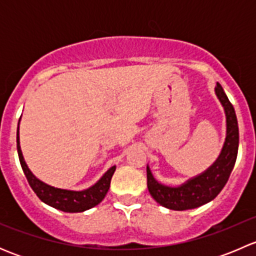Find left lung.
Masks as SVG:
<instances>
[{
  "label": "left lung",
  "instance_id": "obj_1",
  "mask_svg": "<svg viewBox=\"0 0 256 256\" xmlns=\"http://www.w3.org/2000/svg\"><path fill=\"white\" fill-rule=\"evenodd\" d=\"M216 94L226 112V138L220 154L207 171L187 180L180 187H168L157 182L147 166V188L152 198L162 207L172 210L198 208L214 200L228 182L238 154V120L233 105L220 84H216Z\"/></svg>",
  "mask_w": 256,
  "mask_h": 256
}]
</instances>
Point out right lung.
<instances>
[{
    "instance_id": "1",
    "label": "right lung",
    "mask_w": 256,
    "mask_h": 256,
    "mask_svg": "<svg viewBox=\"0 0 256 256\" xmlns=\"http://www.w3.org/2000/svg\"><path fill=\"white\" fill-rule=\"evenodd\" d=\"M17 151L18 157H20V166H22L23 172H24L26 178H27L28 183L34 190L37 197L40 198L42 202L50 206V207L59 209V210L66 212V213H79V212H84L86 209H90L95 206L99 204L106 196L108 190H109L110 182H112V177L115 172L116 167L112 166L106 174H104L94 186L84 190H60V188L52 187L47 183L42 182L38 180L32 172L30 171L28 166L26 164L24 158H23L22 151H20V138H18V128H17Z\"/></svg>"
}]
</instances>
